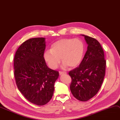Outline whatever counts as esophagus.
Masks as SVG:
<instances>
[{
    "instance_id": "1",
    "label": "esophagus",
    "mask_w": 120,
    "mask_h": 120,
    "mask_svg": "<svg viewBox=\"0 0 120 120\" xmlns=\"http://www.w3.org/2000/svg\"><path fill=\"white\" fill-rule=\"evenodd\" d=\"M59 74L60 75L65 74H67V72H63V71H59Z\"/></svg>"
}]
</instances>
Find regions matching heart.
I'll use <instances>...</instances> for the list:
<instances>
[{
    "instance_id": "b5f03b06",
    "label": "heart",
    "mask_w": 120,
    "mask_h": 120,
    "mask_svg": "<svg viewBox=\"0 0 120 120\" xmlns=\"http://www.w3.org/2000/svg\"><path fill=\"white\" fill-rule=\"evenodd\" d=\"M84 51V45L80 39L65 38L58 40L52 44L50 51L44 53V58L49 67L54 69L60 63L61 58L62 68L69 67L74 68L82 60Z\"/></svg>"
}]
</instances>
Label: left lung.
<instances>
[{"label":"left lung","mask_w":120,"mask_h":120,"mask_svg":"<svg viewBox=\"0 0 120 120\" xmlns=\"http://www.w3.org/2000/svg\"><path fill=\"white\" fill-rule=\"evenodd\" d=\"M84 37L87 50L79 67L69 71L72 79L70 91L73 96L81 101L94 97L99 90L105 75L106 61L99 42L94 38Z\"/></svg>","instance_id":"left-lung-1"}]
</instances>
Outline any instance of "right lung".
<instances>
[{
    "mask_svg": "<svg viewBox=\"0 0 120 120\" xmlns=\"http://www.w3.org/2000/svg\"><path fill=\"white\" fill-rule=\"evenodd\" d=\"M44 38H30L18 48L14 58V77L19 90L29 102L38 106L51 99L59 74L47 67L44 58Z\"/></svg>",
    "mask_w": 120,
    "mask_h": 120,
    "instance_id": "obj_1",
    "label": "right lung"
}]
</instances>
